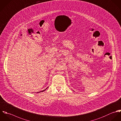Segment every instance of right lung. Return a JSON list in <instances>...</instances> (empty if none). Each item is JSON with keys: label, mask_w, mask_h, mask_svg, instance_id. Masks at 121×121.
<instances>
[{"label": "right lung", "mask_w": 121, "mask_h": 121, "mask_svg": "<svg viewBox=\"0 0 121 121\" xmlns=\"http://www.w3.org/2000/svg\"><path fill=\"white\" fill-rule=\"evenodd\" d=\"M46 89H45V90H43V91H45ZM41 91H40V92H41Z\"/></svg>", "instance_id": "1"}]
</instances>
